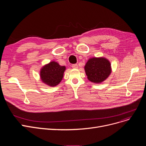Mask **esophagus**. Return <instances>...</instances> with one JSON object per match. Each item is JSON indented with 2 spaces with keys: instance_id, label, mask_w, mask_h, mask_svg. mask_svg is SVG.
Here are the masks:
<instances>
[{
  "instance_id": "obj_1",
  "label": "esophagus",
  "mask_w": 146,
  "mask_h": 146,
  "mask_svg": "<svg viewBox=\"0 0 146 146\" xmlns=\"http://www.w3.org/2000/svg\"><path fill=\"white\" fill-rule=\"evenodd\" d=\"M72 67L73 68H78V65L77 64H73L72 65Z\"/></svg>"
}]
</instances>
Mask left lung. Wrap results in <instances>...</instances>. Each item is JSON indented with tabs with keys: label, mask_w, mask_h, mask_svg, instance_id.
I'll return each mask as SVG.
<instances>
[{
	"label": "left lung",
	"mask_w": 146,
	"mask_h": 146,
	"mask_svg": "<svg viewBox=\"0 0 146 146\" xmlns=\"http://www.w3.org/2000/svg\"><path fill=\"white\" fill-rule=\"evenodd\" d=\"M88 80L94 83H101L110 75L112 69L110 61L105 57H92L85 66Z\"/></svg>",
	"instance_id": "1"
}]
</instances>
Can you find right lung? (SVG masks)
Returning a JSON list of instances; mask_svg holds the SVG:
<instances>
[{
    "instance_id": "right-lung-1",
    "label": "right lung",
    "mask_w": 146,
    "mask_h": 146,
    "mask_svg": "<svg viewBox=\"0 0 146 146\" xmlns=\"http://www.w3.org/2000/svg\"><path fill=\"white\" fill-rule=\"evenodd\" d=\"M65 70V66H61L56 61H52L41 68L40 76L42 82L45 85L54 87L62 80Z\"/></svg>"
}]
</instances>
